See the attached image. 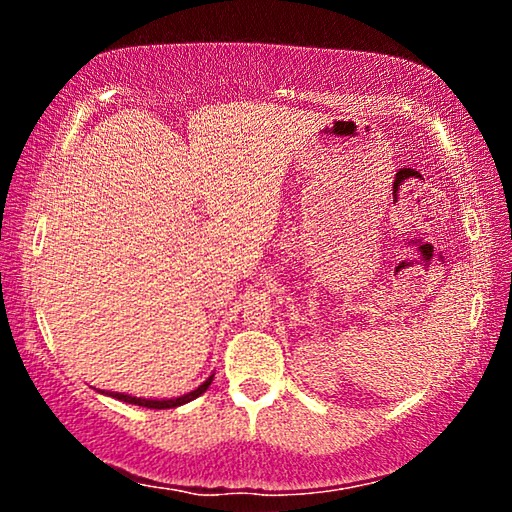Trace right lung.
<instances>
[{"label": "right lung", "instance_id": "1", "mask_svg": "<svg viewBox=\"0 0 512 512\" xmlns=\"http://www.w3.org/2000/svg\"><path fill=\"white\" fill-rule=\"evenodd\" d=\"M212 377L214 375L207 377L201 386L194 388L192 393H185V395H180V397H169V400H153V397H135V395H128V393H112V391H99V393L108 395V397H115V400H119V402H128V404H135V406H146V409H176V406H183L187 402L196 400L198 395H203L207 388H210Z\"/></svg>", "mask_w": 512, "mask_h": 512}]
</instances>
